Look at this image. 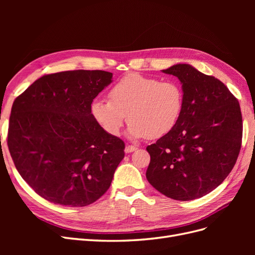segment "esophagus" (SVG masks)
Instances as JSON below:
<instances>
[{
	"label": "esophagus",
	"mask_w": 255,
	"mask_h": 255,
	"mask_svg": "<svg viewBox=\"0 0 255 255\" xmlns=\"http://www.w3.org/2000/svg\"><path fill=\"white\" fill-rule=\"evenodd\" d=\"M137 150V148L135 145H127L126 146V153H132V152H134V151H136Z\"/></svg>",
	"instance_id": "esophagus-1"
}]
</instances>
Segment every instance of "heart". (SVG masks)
I'll list each match as a JSON object with an SVG mask.
<instances>
[{"label":"heart","mask_w":255,"mask_h":255,"mask_svg":"<svg viewBox=\"0 0 255 255\" xmlns=\"http://www.w3.org/2000/svg\"><path fill=\"white\" fill-rule=\"evenodd\" d=\"M184 91L175 81H160L139 73L123 76L112 87L110 100L98 98L91 114L107 134L118 136L128 115V134L134 139L158 138L179 122Z\"/></svg>","instance_id":"1"}]
</instances>
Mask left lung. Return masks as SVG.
Instances as JSON below:
<instances>
[{
    "mask_svg": "<svg viewBox=\"0 0 255 255\" xmlns=\"http://www.w3.org/2000/svg\"><path fill=\"white\" fill-rule=\"evenodd\" d=\"M184 91L181 118L170 132L146 146V180L179 201L201 198L225 181L242 146L243 118L237 99L225 84L187 64L163 70Z\"/></svg>",
    "mask_w": 255,
    "mask_h": 255,
    "instance_id": "8db88e82",
    "label": "left lung"
}]
</instances>
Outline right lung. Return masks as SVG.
Returning a JSON list of instances; mask_svg holds the SVG:
<instances>
[{"label": "right lung", "instance_id": "right-lung-1", "mask_svg": "<svg viewBox=\"0 0 255 255\" xmlns=\"http://www.w3.org/2000/svg\"><path fill=\"white\" fill-rule=\"evenodd\" d=\"M112 79L102 70L47 74L14 100L10 155L22 179L48 201L86 206L110 188L125 142L100 127L91 103Z\"/></svg>", "mask_w": 255, "mask_h": 255}]
</instances>
